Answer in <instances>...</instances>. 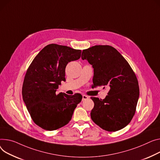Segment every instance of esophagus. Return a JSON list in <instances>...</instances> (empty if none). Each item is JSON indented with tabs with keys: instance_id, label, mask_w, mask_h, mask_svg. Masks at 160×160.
I'll return each instance as SVG.
<instances>
[{
	"instance_id": "1",
	"label": "esophagus",
	"mask_w": 160,
	"mask_h": 160,
	"mask_svg": "<svg viewBox=\"0 0 160 160\" xmlns=\"http://www.w3.org/2000/svg\"><path fill=\"white\" fill-rule=\"evenodd\" d=\"M88 98H89L88 96H87V95H86V94H83V95H82V101L88 100Z\"/></svg>"
}]
</instances>
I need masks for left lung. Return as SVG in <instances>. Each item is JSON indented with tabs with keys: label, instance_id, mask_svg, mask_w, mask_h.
I'll return each mask as SVG.
<instances>
[{
	"label": "left lung",
	"instance_id": "8db88e82",
	"mask_svg": "<svg viewBox=\"0 0 160 160\" xmlns=\"http://www.w3.org/2000/svg\"><path fill=\"white\" fill-rule=\"evenodd\" d=\"M82 59L87 60L94 69L93 87L110 89L103 100L91 97L94 103L92 120L109 132L124 128L133 118L140 94L138 80L129 63L110 46L84 49Z\"/></svg>",
	"mask_w": 160,
	"mask_h": 160
}]
</instances>
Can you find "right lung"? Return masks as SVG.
<instances>
[{
	"label": "right lung",
	"mask_w": 160,
	"mask_h": 160,
	"mask_svg": "<svg viewBox=\"0 0 160 160\" xmlns=\"http://www.w3.org/2000/svg\"><path fill=\"white\" fill-rule=\"evenodd\" d=\"M81 50L51 44L42 49L29 66L22 86V98L33 122L47 131L68 124L82 96L57 91L66 81L68 63L80 58Z\"/></svg>",
	"instance_id": "right-lung-1"
}]
</instances>
